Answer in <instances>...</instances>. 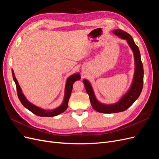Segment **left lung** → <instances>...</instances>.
<instances>
[{"mask_svg": "<svg viewBox=\"0 0 159 159\" xmlns=\"http://www.w3.org/2000/svg\"><path fill=\"white\" fill-rule=\"evenodd\" d=\"M114 34L125 40L129 47L133 51L134 60V72L132 84L129 90L125 93L117 102L112 104H105L101 103L96 98L89 81L84 79L83 80L85 90L89 95L90 102L96 111L103 113H115L122 112L127 109L135 102L140 95L143 86V66L141 59V54L138 46L134 43L132 36L122 30L116 29L112 31Z\"/></svg>", "mask_w": 159, "mask_h": 159, "instance_id": "left-lung-1", "label": "left lung"}]
</instances>
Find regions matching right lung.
I'll use <instances>...</instances> for the list:
<instances>
[{"label": "right lung", "instance_id": "1", "mask_svg": "<svg viewBox=\"0 0 159 159\" xmlns=\"http://www.w3.org/2000/svg\"><path fill=\"white\" fill-rule=\"evenodd\" d=\"M12 74L13 80L16 84L18 97L19 98V100L20 101L21 103L24 105V107L29 110L30 111H31L34 114H35L38 115V116H40V117H55L56 115H58L61 113L64 112L68 106V102L71 93L72 88H73V84L75 81L80 80L81 79L80 73L74 74L71 75L70 77H68V78L67 79V81H66V84L65 86L64 98L61 104L60 105V106L54 109L46 110L32 104L26 99L25 95H24V93H22V91L21 89L20 85H19L18 82L16 78H15L13 70H12Z\"/></svg>", "mask_w": 159, "mask_h": 159}]
</instances>
